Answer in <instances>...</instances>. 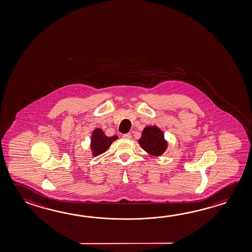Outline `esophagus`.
<instances>
[{
	"label": "esophagus",
	"mask_w": 252,
	"mask_h": 252,
	"mask_svg": "<svg viewBox=\"0 0 252 252\" xmlns=\"http://www.w3.org/2000/svg\"><path fill=\"white\" fill-rule=\"evenodd\" d=\"M123 138H125V139H131L132 138V134H131V133H124Z\"/></svg>",
	"instance_id": "1"
}]
</instances>
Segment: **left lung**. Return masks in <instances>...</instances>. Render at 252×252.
<instances>
[{
	"label": "left lung",
	"mask_w": 252,
	"mask_h": 252,
	"mask_svg": "<svg viewBox=\"0 0 252 252\" xmlns=\"http://www.w3.org/2000/svg\"><path fill=\"white\" fill-rule=\"evenodd\" d=\"M139 143L148 153L153 156L161 155L166 149L164 134L156 126H147L143 130Z\"/></svg>",
	"instance_id": "left-lung-1"
}]
</instances>
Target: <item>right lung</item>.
<instances>
[{
	"instance_id": "add662e5",
	"label": "right lung",
	"mask_w": 252,
	"mask_h": 252,
	"mask_svg": "<svg viewBox=\"0 0 252 252\" xmlns=\"http://www.w3.org/2000/svg\"><path fill=\"white\" fill-rule=\"evenodd\" d=\"M117 136L108 137L105 135L101 129H95L92 136L91 148L94 152V155L97 156L104 152L110 146L112 142L117 140Z\"/></svg>"
}]
</instances>
